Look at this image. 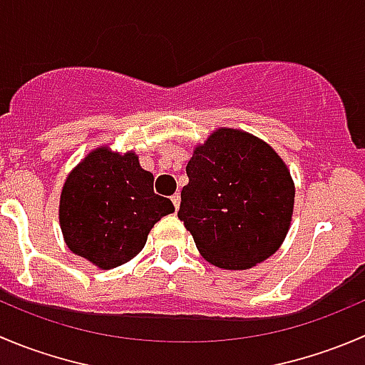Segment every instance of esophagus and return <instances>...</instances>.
Returning a JSON list of instances; mask_svg holds the SVG:
<instances>
[{"instance_id": "34e87169", "label": "esophagus", "mask_w": 365, "mask_h": 365, "mask_svg": "<svg viewBox=\"0 0 365 365\" xmlns=\"http://www.w3.org/2000/svg\"><path fill=\"white\" fill-rule=\"evenodd\" d=\"M171 201H173V205H175V210H178V207H180V194H175V196H171Z\"/></svg>"}]
</instances>
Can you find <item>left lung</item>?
<instances>
[{"mask_svg": "<svg viewBox=\"0 0 365 365\" xmlns=\"http://www.w3.org/2000/svg\"><path fill=\"white\" fill-rule=\"evenodd\" d=\"M178 217L205 260L247 269L284 242L294 207L291 173L271 146L232 128H219L187 164Z\"/></svg>", "mask_w": 365, "mask_h": 365, "instance_id": "8db88e82", "label": "left lung"}]
</instances>
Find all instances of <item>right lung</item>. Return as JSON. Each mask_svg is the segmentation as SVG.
<instances>
[{"instance_id":"add662e5","label":"right lung","mask_w":365,"mask_h":365,"mask_svg":"<svg viewBox=\"0 0 365 365\" xmlns=\"http://www.w3.org/2000/svg\"><path fill=\"white\" fill-rule=\"evenodd\" d=\"M153 175L135 153L98 148L71 171L60 196L67 247L101 269L132 260L155 222L173 214L171 200L153 190Z\"/></svg>"}]
</instances>
